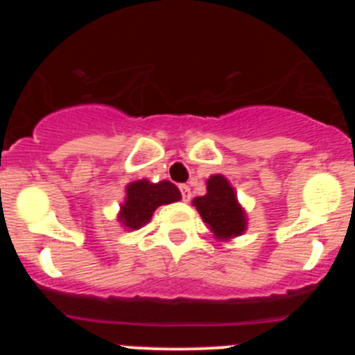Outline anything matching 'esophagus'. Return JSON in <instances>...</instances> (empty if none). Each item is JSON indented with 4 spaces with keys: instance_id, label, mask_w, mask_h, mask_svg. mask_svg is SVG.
<instances>
[{
    "instance_id": "esophagus-1",
    "label": "esophagus",
    "mask_w": 355,
    "mask_h": 355,
    "mask_svg": "<svg viewBox=\"0 0 355 355\" xmlns=\"http://www.w3.org/2000/svg\"><path fill=\"white\" fill-rule=\"evenodd\" d=\"M180 190H181V197H183L184 202H188V200L192 199V190H190V187H188V184H181Z\"/></svg>"
}]
</instances>
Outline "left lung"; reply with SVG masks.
<instances>
[{"label":"left lung","instance_id":"obj_1","mask_svg":"<svg viewBox=\"0 0 355 355\" xmlns=\"http://www.w3.org/2000/svg\"><path fill=\"white\" fill-rule=\"evenodd\" d=\"M200 218L218 241L241 236L247 231V213L238 202L236 192L222 174L209 175L206 196L192 200Z\"/></svg>","mask_w":355,"mask_h":355}]
</instances>
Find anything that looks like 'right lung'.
Returning <instances> with one entry per match:
<instances>
[{
    "mask_svg": "<svg viewBox=\"0 0 355 355\" xmlns=\"http://www.w3.org/2000/svg\"><path fill=\"white\" fill-rule=\"evenodd\" d=\"M180 199V188L171 181H159V183H150L149 180L133 181L126 184V197L119 209L117 220L126 231H135L144 227L150 220L156 208L178 202Z\"/></svg>",
    "mask_w": 355,
    "mask_h": 355,
    "instance_id": "1",
    "label": "right lung"
}]
</instances>
